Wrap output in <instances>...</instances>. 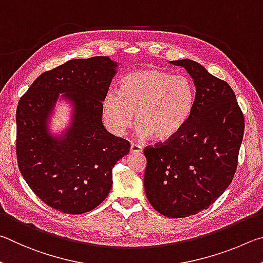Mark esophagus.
Listing matches in <instances>:
<instances>
[{
  "label": "esophagus",
  "mask_w": 263,
  "mask_h": 263,
  "mask_svg": "<svg viewBox=\"0 0 263 263\" xmlns=\"http://www.w3.org/2000/svg\"><path fill=\"white\" fill-rule=\"evenodd\" d=\"M142 146L139 145V144H135V143H132L130 144V154H140L142 153Z\"/></svg>",
  "instance_id": "34e87169"
}]
</instances>
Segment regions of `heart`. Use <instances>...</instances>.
<instances>
[{"label": "heart", "instance_id": "1", "mask_svg": "<svg viewBox=\"0 0 263 263\" xmlns=\"http://www.w3.org/2000/svg\"><path fill=\"white\" fill-rule=\"evenodd\" d=\"M195 86L190 78L160 69L129 72L120 83V93L108 92L103 100L106 124L115 135H122L134 121L139 135L158 142L177 137L192 117Z\"/></svg>", "mask_w": 263, "mask_h": 263}]
</instances>
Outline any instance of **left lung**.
<instances>
[{
	"mask_svg": "<svg viewBox=\"0 0 263 263\" xmlns=\"http://www.w3.org/2000/svg\"><path fill=\"white\" fill-rule=\"evenodd\" d=\"M171 63L192 76L195 106L177 137L144 149V190L159 214L183 218L209 208L231 183L245 119L227 82L192 60Z\"/></svg>",
	"mask_w": 263,
	"mask_h": 263,
	"instance_id": "1",
	"label": "left lung"
}]
</instances>
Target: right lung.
<instances>
[{
  "label": "right lung",
  "instance_id": "obj_1",
  "mask_svg": "<svg viewBox=\"0 0 263 263\" xmlns=\"http://www.w3.org/2000/svg\"><path fill=\"white\" fill-rule=\"evenodd\" d=\"M115 68L107 57L70 60L41 73L18 103V167L32 192L64 214L98 206L112 187L114 165L130 149L128 141L109 134L101 122ZM60 93L76 105V114L59 141L49 135L47 119Z\"/></svg>",
  "mask_w": 263,
  "mask_h": 263
}]
</instances>
